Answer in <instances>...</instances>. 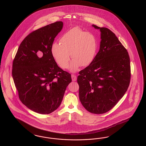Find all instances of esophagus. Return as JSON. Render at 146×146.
I'll return each mask as SVG.
<instances>
[{
  "mask_svg": "<svg viewBox=\"0 0 146 146\" xmlns=\"http://www.w3.org/2000/svg\"><path fill=\"white\" fill-rule=\"evenodd\" d=\"M71 78H72V80L73 81H75L76 79H77L76 76L74 75V74H72V75H71Z\"/></svg>",
  "mask_w": 146,
  "mask_h": 146,
  "instance_id": "esophagus-1",
  "label": "esophagus"
}]
</instances>
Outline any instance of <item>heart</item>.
<instances>
[{
	"label": "heart",
	"mask_w": 146,
	"mask_h": 146,
	"mask_svg": "<svg viewBox=\"0 0 146 146\" xmlns=\"http://www.w3.org/2000/svg\"><path fill=\"white\" fill-rule=\"evenodd\" d=\"M60 43H54L51 53L55 61L62 68L68 67L70 56L73 60L70 66L72 72L79 67H87L93 62L97 50L96 37L93 34L74 27L66 32L60 39Z\"/></svg>",
	"instance_id": "b5f03b06"
}]
</instances>
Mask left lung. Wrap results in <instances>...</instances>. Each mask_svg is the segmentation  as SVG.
Wrapping results in <instances>:
<instances>
[{"label": "left lung", "mask_w": 146, "mask_h": 146, "mask_svg": "<svg viewBox=\"0 0 146 146\" xmlns=\"http://www.w3.org/2000/svg\"><path fill=\"white\" fill-rule=\"evenodd\" d=\"M101 32L100 50L93 62L78 76L80 101L87 110L102 114L110 110L124 96L131 79L126 49L107 28L92 25Z\"/></svg>", "instance_id": "1"}]
</instances>
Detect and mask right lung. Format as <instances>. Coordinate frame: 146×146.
Masks as SVG:
<instances>
[{"label": "right lung", "mask_w": 146, "mask_h": 146, "mask_svg": "<svg viewBox=\"0 0 146 146\" xmlns=\"http://www.w3.org/2000/svg\"><path fill=\"white\" fill-rule=\"evenodd\" d=\"M57 21L31 33L20 45L13 62L12 76L22 103L31 111L49 114L61 104L71 75L58 66L51 53L62 31Z\"/></svg>", "instance_id": "add662e5"}]
</instances>
